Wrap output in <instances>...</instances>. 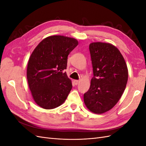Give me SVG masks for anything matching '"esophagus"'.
Returning a JSON list of instances; mask_svg holds the SVG:
<instances>
[{
	"instance_id": "1",
	"label": "esophagus",
	"mask_w": 146,
	"mask_h": 146,
	"mask_svg": "<svg viewBox=\"0 0 146 146\" xmlns=\"http://www.w3.org/2000/svg\"><path fill=\"white\" fill-rule=\"evenodd\" d=\"M74 83L75 85H78V84L79 83H80V81H79V80H74Z\"/></svg>"
}]
</instances>
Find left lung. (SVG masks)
Segmentation results:
<instances>
[{
    "mask_svg": "<svg viewBox=\"0 0 146 146\" xmlns=\"http://www.w3.org/2000/svg\"><path fill=\"white\" fill-rule=\"evenodd\" d=\"M89 48L94 77L84 94V103L92 113L102 114L121 99L128 80V69L121 53L111 44L92 42Z\"/></svg>",
    "mask_w": 146,
    "mask_h": 146,
    "instance_id": "left-lung-1",
    "label": "left lung"
}]
</instances>
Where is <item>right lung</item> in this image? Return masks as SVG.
<instances>
[{"label":"right lung","mask_w":146,"mask_h":146,"mask_svg":"<svg viewBox=\"0 0 146 146\" xmlns=\"http://www.w3.org/2000/svg\"><path fill=\"white\" fill-rule=\"evenodd\" d=\"M76 39L61 35L44 38L31 54L27 78L33 99L47 110L62 105L72 89V82L64 70L68 56L78 45Z\"/></svg>","instance_id":"add662e5"}]
</instances>
